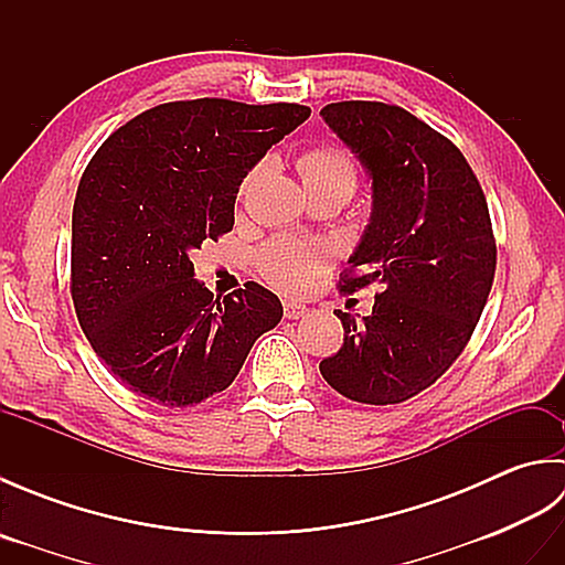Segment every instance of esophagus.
I'll list each match as a JSON object with an SVG mask.
<instances>
[{
	"instance_id": "esophagus-1",
	"label": "esophagus",
	"mask_w": 565,
	"mask_h": 565,
	"mask_svg": "<svg viewBox=\"0 0 565 565\" xmlns=\"http://www.w3.org/2000/svg\"><path fill=\"white\" fill-rule=\"evenodd\" d=\"M303 316H308V308L306 306H301V303H284V318L298 320V318H303Z\"/></svg>"
}]
</instances>
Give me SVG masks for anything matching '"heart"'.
I'll use <instances>...</instances> for the list:
<instances>
[{
	"instance_id": "heart-1",
	"label": "heart",
	"mask_w": 565,
	"mask_h": 565,
	"mask_svg": "<svg viewBox=\"0 0 565 565\" xmlns=\"http://www.w3.org/2000/svg\"><path fill=\"white\" fill-rule=\"evenodd\" d=\"M298 172H301L303 186L334 184L354 191L356 167L352 158L340 148H313L298 158ZM328 255L318 245L296 243V239H274L264 247L259 257L262 274L286 294H296L308 286V281L326 267Z\"/></svg>"
}]
</instances>
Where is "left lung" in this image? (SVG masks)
<instances>
[{
	"mask_svg": "<svg viewBox=\"0 0 565 565\" xmlns=\"http://www.w3.org/2000/svg\"><path fill=\"white\" fill-rule=\"evenodd\" d=\"M371 182V213L342 291L379 284L364 318L338 316L340 352L320 374L344 398L393 405L431 386L476 330L495 276L488 203L459 148L381 102L320 111Z\"/></svg>",
	"mask_w": 565,
	"mask_h": 565,
	"instance_id": "left-lung-1",
	"label": "left lung"
}]
</instances>
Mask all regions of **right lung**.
Instances as JSON below:
<instances>
[{"label":"right lung","mask_w":565,"mask_h":565,"mask_svg":"<svg viewBox=\"0 0 565 565\" xmlns=\"http://www.w3.org/2000/svg\"><path fill=\"white\" fill-rule=\"evenodd\" d=\"M310 116L301 104L194 99L116 130L82 174L72 209V301L116 379L186 407L225 391L281 301L247 281L213 298L191 252L235 223L239 184Z\"/></svg>","instance_id":"obj_1"}]
</instances>
